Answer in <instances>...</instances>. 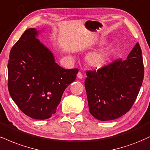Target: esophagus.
<instances>
[{
  "instance_id": "1",
  "label": "esophagus",
  "mask_w": 150,
  "mask_h": 150,
  "mask_svg": "<svg viewBox=\"0 0 150 150\" xmlns=\"http://www.w3.org/2000/svg\"><path fill=\"white\" fill-rule=\"evenodd\" d=\"M77 77H78L79 79H82V77H83V74L81 73V72H79V73H77Z\"/></svg>"
}]
</instances>
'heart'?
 I'll use <instances>...</instances> for the list:
<instances>
[{"label": "heart", "mask_w": 150, "mask_h": 150, "mask_svg": "<svg viewBox=\"0 0 150 150\" xmlns=\"http://www.w3.org/2000/svg\"><path fill=\"white\" fill-rule=\"evenodd\" d=\"M112 50L110 48L103 49L99 51L94 52L88 55V64L93 67H100L106 64L108 59L110 57Z\"/></svg>", "instance_id": "1"}]
</instances>
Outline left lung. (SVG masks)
<instances>
[{"mask_svg": "<svg viewBox=\"0 0 150 150\" xmlns=\"http://www.w3.org/2000/svg\"><path fill=\"white\" fill-rule=\"evenodd\" d=\"M84 86L91 115L100 121L122 117L132 108L142 86L144 65L138 42L127 59L87 70Z\"/></svg>", "mask_w": 150, "mask_h": 150, "instance_id": "obj_1", "label": "left lung"}]
</instances>
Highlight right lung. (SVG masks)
Returning a JSON list of instances; mask_svg holds the SVG:
<instances>
[{"instance_id": "1", "label": "right lung", "mask_w": 150, "mask_h": 150, "mask_svg": "<svg viewBox=\"0 0 150 150\" xmlns=\"http://www.w3.org/2000/svg\"><path fill=\"white\" fill-rule=\"evenodd\" d=\"M37 35L35 28H28L12 47L8 86L21 112L35 120H45L56 112L64 91L79 70L59 66Z\"/></svg>"}]
</instances>
